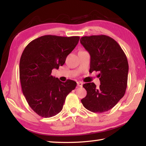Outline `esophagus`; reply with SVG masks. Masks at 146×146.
<instances>
[{
    "label": "esophagus",
    "instance_id": "esophagus-1",
    "mask_svg": "<svg viewBox=\"0 0 146 146\" xmlns=\"http://www.w3.org/2000/svg\"><path fill=\"white\" fill-rule=\"evenodd\" d=\"M83 83L82 82H77V86L78 87H82Z\"/></svg>",
    "mask_w": 146,
    "mask_h": 146
}]
</instances>
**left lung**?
Masks as SVG:
<instances>
[{
	"label": "left lung",
	"mask_w": 146,
	"mask_h": 146,
	"mask_svg": "<svg viewBox=\"0 0 146 146\" xmlns=\"http://www.w3.org/2000/svg\"><path fill=\"white\" fill-rule=\"evenodd\" d=\"M80 43L91 56L90 72L99 71V88L93 82L86 83V97L81 100L88 110L108 111L117 104L125 93L129 66L126 55L119 44L110 36H85Z\"/></svg>",
	"instance_id": "1"
}]
</instances>
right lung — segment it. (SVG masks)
I'll list each match as a JSON object with an SVG mask.
<instances>
[{"label":"right lung","instance_id":"right-lung-1","mask_svg":"<svg viewBox=\"0 0 146 146\" xmlns=\"http://www.w3.org/2000/svg\"><path fill=\"white\" fill-rule=\"evenodd\" d=\"M79 39L78 36L44 35L32 40L23 51L19 64L22 90L30 108L42 117L60 113L67 95L75 90V81L62 82L51 72L64 65Z\"/></svg>","mask_w":146,"mask_h":146}]
</instances>
